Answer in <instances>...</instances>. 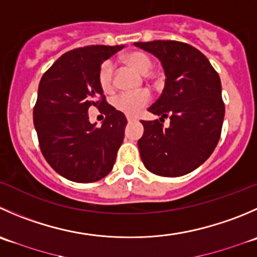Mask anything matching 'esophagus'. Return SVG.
Segmentation results:
<instances>
[{"label": "esophagus", "instance_id": "34e87169", "mask_svg": "<svg viewBox=\"0 0 257 257\" xmlns=\"http://www.w3.org/2000/svg\"><path fill=\"white\" fill-rule=\"evenodd\" d=\"M126 120H128V123H132V121L136 120V118H133V116H126Z\"/></svg>", "mask_w": 257, "mask_h": 257}]
</instances>
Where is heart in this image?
Returning a JSON list of instances; mask_svg holds the SVG:
<instances>
[{
    "mask_svg": "<svg viewBox=\"0 0 257 257\" xmlns=\"http://www.w3.org/2000/svg\"><path fill=\"white\" fill-rule=\"evenodd\" d=\"M124 62L131 68L136 69L142 74H148L153 68V60L143 51L128 52L123 57ZM98 84L104 93H110L114 89V65L110 60L101 64L98 71ZM151 101V95L147 91L138 93H121L115 96L113 104L118 110L126 115H137L142 109Z\"/></svg>",
    "mask_w": 257,
    "mask_h": 257,
    "instance_id": "b5f03b06",
    "label": "heart"
}]
</instances>
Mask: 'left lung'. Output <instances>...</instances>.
<instances>
[{"label": "left lung", "mask_w": 257, "mask_h": 257, "mask_svg": "<svg viewBox=\"0 0 257 257\" xmlns=\"http://www.w3.org/2000/svg\"><path fill=\"white\" fill-rule=\"evenodd\" d=\"M134 45L156 55L166 73L163 93L148 109L162 118L142 120L141 158L152 173L184 176L200 167L220 141L225 116L220 76L207 57L186 42L156 40ZM167 116L171 121L164 128L161 121Z\"/></svg>", "instance_id": "obj_1"}]
</instances>
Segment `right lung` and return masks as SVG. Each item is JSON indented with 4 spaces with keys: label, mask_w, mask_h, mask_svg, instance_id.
<instances>
[{
    "label": "right lung",
    "mask_w": 257,
    "mask_h": 257,
    "mask_svg": "<svg viewBox=\"0 0 257 257\" xmlns=\"http://www.w3.org/2000/svg\"><path fill=\"white\" fill-rule=\"evenodd\" d=\"M123 46H91L70 50L45 71L34 106V124L42 156L60 176L90 183L113 169L123 143L126 118L108 104L98 84L104 60ZM93 106L106 115L96 128L88 121Z\"/></svg>",
    "instance_id": "1"
}]
</instances>
